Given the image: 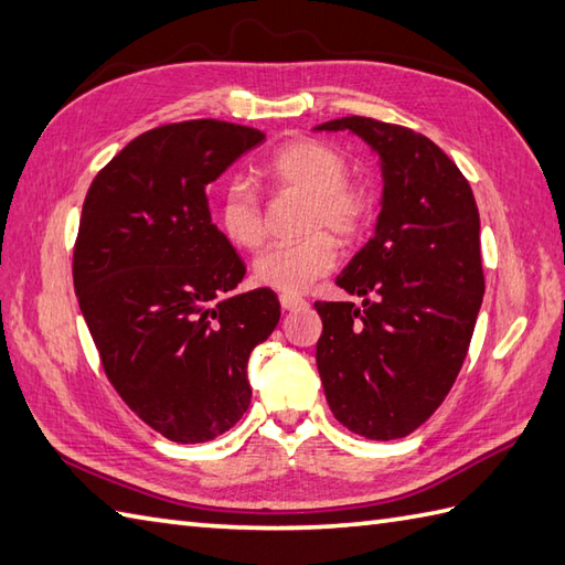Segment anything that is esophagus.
<instances>
[{
    "mask_svg": "<svg viewBox=\"0 0 565 565\" xmlns=\"http://www.w3.org/2000/svg\"><path fill=\"white\" fill-rule=\"evenodd\" d=\"M281 308L284 310H301V308H306L308 306V301L306 298H301V296H291V294H284L281 298Z\"/></svg>",
    "mask_w": 565,
    "mask_h": 565,
    "instance_id": "34e87169",
    "label": "esophagus"
}]
</instances>
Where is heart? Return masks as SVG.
I'll return each instance as SVG.
<instances>
[{
	"instance_id": "b5f03b06",
	"label": "heart",
	"mask_w": 565,
	"mask_h": 565,
	"mask_svg": "<svg viewBox=\"0 0 565 565\" xmlns=\"http://www.w3.org/2000/svg\"><path fill=\"white\" fill-rule=\"evenodd\" d=\"M347 160L320 140H291L276 148L262 164L264 182L291 189L310 199L306 231H318L301 243L269 247L255 259V281L281 294H301L338 262V243L320 227L342 239L364 233L371 218V199L362 186L347 182ZM218 225L227 243L255 249L264 239L262 206L245 182L227 184L218 203Z\"/></svg>"
}]
</instances>
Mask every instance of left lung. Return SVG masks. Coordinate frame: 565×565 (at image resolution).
Masks as SVG:
<instances>
[{"instance_id": "1", "label": "left lung", "mask_w": 565, "mask_h": 565, "mask_svg": "<svg viewBox=\"0 0 565 565\" xmlns=\"http://www.w3.org/2000/svg\"><path fill=\"white\" fill-rule=\"evenodd\" d=\"M379 154L383 191L374 237L338 276L362 306L316 303V362L332 415L366 439H401L447 398L483 303L481 218L447 154L411 128L344 116Z\"/></svg>"}]
</instances>
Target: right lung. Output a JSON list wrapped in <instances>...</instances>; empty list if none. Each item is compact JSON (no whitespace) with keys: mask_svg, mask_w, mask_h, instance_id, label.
Masks as SVG:
<instances>
[{"mask_svg":"<svg viewBox=\"0 0 565 565\" xmlns=\"http://www.w3.org/2000/svg\"><path fill=\"white\" fill-rule=\"evenodd\" d=\"M262 140L223 121L152 128L94 177L82 206L72 279L106 376L179 444L211 441L245 415L249 354L281 316L271 289L235 294L245 264L206 199Z\"/></svg>","mask_w":565,"mask_h":565,"instance_id":"right-lung-1","label":"right lung"}]
</instances>
